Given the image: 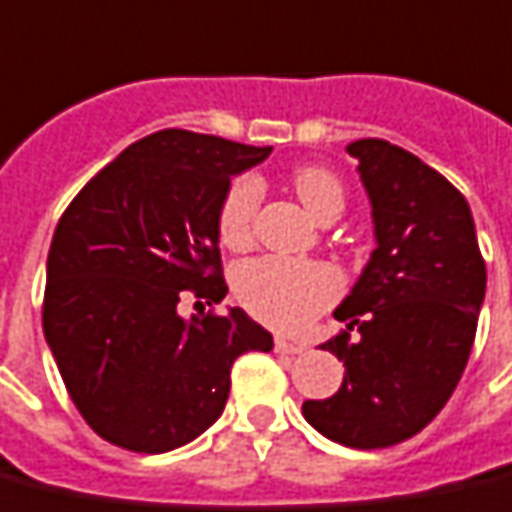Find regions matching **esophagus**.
<instances>
[{
	"label": "esophagus",
	"instance_id": "esophagus-1",
	"mask_svg": "<svg viewBox=\"0 0 512 512\" xmlns=\"http://www.w3.org/2000/svg\"><path fill=\"white\" fill-rule=\"evenodd\" d=\"M274 349L282 352V355H302V352H305V346H302V343L285 341V338H274Z\"/></svg>",
	"mask_w": 512,
	"mask_h": 512
}]
</instances>
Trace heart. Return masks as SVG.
<instances>
[{"instance_id": "heart-1", "label": "heart", "mask_w": 512, "mask_h": 512, "mask_svg": "<svg viewBox=\"0 0 512 512\" xmlns=\"http://www.w3.org/2000/svg\"><path fill=\"white\" fill-rule=\"evenodd\" d=\"M291 188L313 219H338L346 194L330 169L302 166L291 174ZM260 205V182L238 177L227 188L219 207V238L227 249H246L255 235ZM341 291V280L327 263L291 260V257H257L238 268L235 296L260 321L277 330H302L330 305Z\"/></svg>"}]
</instances>
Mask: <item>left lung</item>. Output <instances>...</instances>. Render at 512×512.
<instances>
[{"label": "left lung", "mask_w": 512, "mask_h": 512, "mask_svg": "<svg viewBox=\"0 0 512 512\" xmlns=\"http://www.w3.org/2000/svg\"><path fill=\"white\" fill-rule=\"evenodd\" d=\"M346 152L371 202L377 249L335 310L346 330L321 346L346 366L341 388L307 399L302 416L335 443L385 449L424 430L463 377L485 260L466 196L443 174L380 138Z\"/></svg>", "instance_id": "left-lung-1"}]
</instances>
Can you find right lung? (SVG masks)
Listing matches in <instances>:
<instances>
[{"instance_id":"obj_1","label":"right lung","mask_w":512,"mask_h":512,"mask_svg":"<svg viewBox=\"0 0 512 512\" xmlns=\"http://www.w3.org/2000/svg\"><path fill=\"white\" fill-rule=\"evenodd\" d=\"M271 155L188 130L127 146L74 196L46 260L44 335L88 427L160 455L221 416L230 368L274 341L241 307L177 313L182 291L219 305V207L230 180Z\"/></svg>"}]
</instances>
